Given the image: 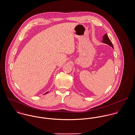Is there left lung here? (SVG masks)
<instances>
[{
  "label": "left lung",
  "instance_id": "left-lung-1",
  "mask_svg": "<svg viewBox=\"0 0 135 135\" xmlns=\"http://www.w3.org/2000/svg\"><path fill=\"white\" fill-rule=\"evenodd\" d=\"M102 43H105L106 44H108V45L110 46L111 47L113 48V46L112 45V42H111L109 37L108 36L107 34H105V35L103 36V40H102Z\"/></svg>",
  "mask_w": 135,
  "mask_h": 135
}]
</instances>
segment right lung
<instances>
[{"label": "right lung", "mask_w": 135, "mask_h": 135, "mask_svg": "<svg viewBox=\"0 0 135 135\" xmlns=\"http://www.w3.org/2000/svg\"><path fill=\"white\" fill-rule=\"evenodd\" d=\"M48 92H46V93H45V94H47V93H48Z\"/></svg>", "instance_id": "add662e5"}]
</instances>
